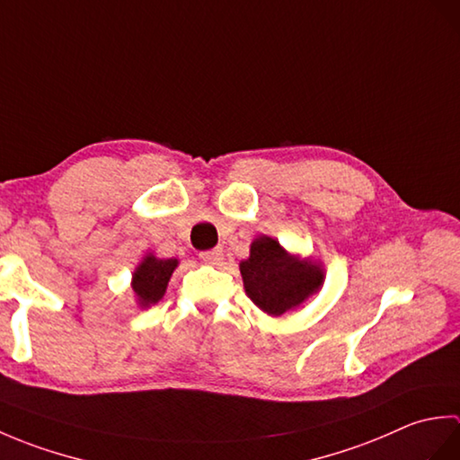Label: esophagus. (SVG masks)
Returning <instances> with one entry per match:
<instances>
[{"label": "esophagus", "instance_id": "1", "mask_svg": "<svg viewBox=\"0 0 460 460\" xmlns=\"http://www.w3.org/2000/svg\"><path fill=\"white\" fill-rule=\"evenodd\" d=\"M199 259L205 262V265H219L223 261V249H211V251H203L199 252Z\"/></svg>", "mask_w": 460, "mask_h": 460}]
</instances>
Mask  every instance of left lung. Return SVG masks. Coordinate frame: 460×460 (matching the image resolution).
<instances>
[{
	"instance_id": "1",
	"label": "left lung",
	"mask_w": 460,
	"mask_h": 460,
	"mask_svg": "<svg viewBox=\"0 0 460 460\" xmlns=\"http://www.w3.org/2000/svg\"><path fill=\"white\" fill-rule=\"evenodd\" d=\"M247 296L265 314L279 318L318 295L326 272L320 261L292 255L277 239H252L249 259L239 262Z\"/></svg>"
}]
</instances>
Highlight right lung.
I'll list each match as a JSON object with an SVG mask.
<instances>
[{
    "label": "right lung",
    "mask_w": 460,
    "mask_h": 460,
    "mask_svg": "<svg viewBox=\"0 0 460 460\" xmlns=\"http://www.w3.org/2000/svg\"><path fill=\"white\" fill-rule=\"evenodd\" d=\"M178 259H160L154 252H146L138 267L132 272V295L136 305L140 308H150L152 305H158L164 298L165 288L178 269Z\"/></svg>",
    "instance_id": "1"
}]
</instances>
